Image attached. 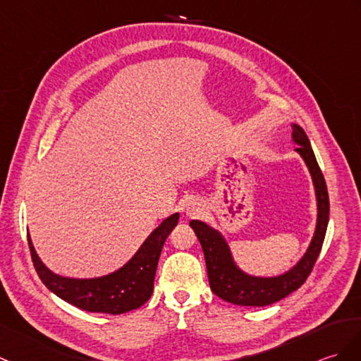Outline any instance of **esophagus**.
Masks as SVG:
<instances>
[{
	"mask_svg": "<svg viewBox=\"0 0 361 361\" xmlns=\"http://www.w3.org/2000/svg\"><path fill=\"white\" fill-rule=\"evenodd\" d=\"M201 212H203V206H201L198 201H189V203L186 204V215L188 216H197Z\"/></svg>",
	"mask_w": 361,
	"mask_h": 361,
	"instance_id": "obj_1",
	"label": "esophagus"
}]
</instances>
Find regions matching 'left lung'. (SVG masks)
Wrapping results in <instances>:
<instances>
[{
  "label": "left lung",
  "mask_w": 361,
  "mask_h": 361,
  "mask_svg": "<svg viewBox=\"0 0 361 361\" xmlns=\"http://www.w3.org/2000/svg\"><path fill=\"white\" fill-rule=\"evenodd\" d=\"M292 140L297 145L295 152L303 158L311 172L317 197V226L314 237L305 255L292 269L276 276H255L243 272L233 262L228 241L219 231L200 220H192L189 223L203 247L211 289L215 295L229 303L259 307L288 297L306 281L322 250L329 221L328 188H326L320 166L317 163L311 141L298 124H292Z\"/></svg>",
  "instance_id": "left-lung-1"
}]
</instances>
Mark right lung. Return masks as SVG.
Returning a JSON list of instances; mask_svg holds the SVG:
<instances>
[{"instance_id":"add662e5","label":"right lung","mask_w":361,"mask_h":361,"mask_svg":"<svg viewBox=\"0 0 361 361\" xmlns=\"http://www.w3.org/2000/svg\"><path fill=\"white\" fill-rule=\"evenodd\" d=\"M180 214L171 216L158 226L142 243L128 263L118 271L97 279H69L47 269L35 252L29 237L32 262L38 276L56 297L87 312L118 315L142 306L152 295L157 264L166 238L178 224Z\"/></svg>"}]
</instances>
